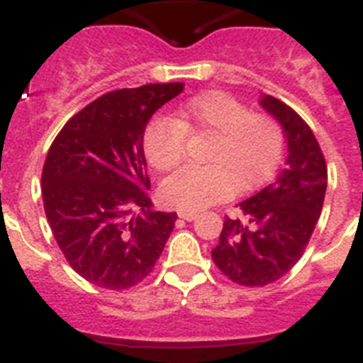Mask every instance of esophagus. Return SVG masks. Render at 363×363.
Masks as SVG:
<instances>
[{"mask_svg":"<svg viewBox=\"0 0 363 363\" xmlns=\"http://www.w3.org/2000/svg\"><path fill=\"white\" fill-rule=\"evenodd\" d=\"M179 216H181L182 220L192 222L198 218V213H194V211H179Z\"/></svg>","mask_w":363,"mask_h":363,"instance_id":"34e87169","label":"esophagus"}]
</instances>
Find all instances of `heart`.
I'll list each match as a JSON object with an SVG mask.
<instances>
[{"label":"heart","instance_id":"heart-1","mask_svg":"<svg viewBox=\"0 0 363 363\" xmlns=\"http://www.w3.org/2000/svg\"><path fill=\"white\" fill-rule=\"evenodd\" d=\"M186 133L213 135L207 165L182 167L162 184V199L181 211H201L238 192L262 186L275 173L282 154V130L271 116L252 113L224 92L190 99L177 121L154 118L143 133L148 164L171 171L181 164Z\"/></svg>","mask_w":363,"mask_h":363}]
</instances>
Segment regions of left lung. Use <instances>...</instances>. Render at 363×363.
Segmentation results:
<instances>
[{"label": "left lung", "mask_w": 363, "mask_h": 363, "mask_svg": "<svg viewBox=\"0 0 363 363\" xmlns=\"http://www.w3.org/2000/svg\"><path fill=\"white\" fill-rule=\"evenodd\" d=\"M262 107L282 125L288 145L284 169L269 186L238 205L213 248L216 267L241 286H265L284 277L303 256L326 196L328 167L307 122L277 98Z\"/></svg>", "instance_id": "1"}]
</instances>
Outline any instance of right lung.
<instances>
[{
  "label": "right lung",
  "mask_w": 363,
  "mask_h": 363,
  "mask_svg": "<svg viewBox=\"0 0 363 363\" xmlns=\"http://www.w3.org/2000/svg\"><path fill=\"white\" fill-rule=\"evenodd\" d=\"M182 82L104 94L71 116L43 165L45 215L73 269L107 290L135 286L154 269L175 213L152 211L143 133Z\"/></svg>",
  "instance_id": "obj_1"
}]
</instances>
